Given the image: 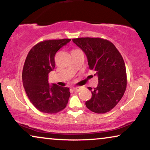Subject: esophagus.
Returning a JSON list of instances; mask_svg holds the SVG:
<instances>
[{"label":"esophagus","instance_id":"obj_1","mask_svg":"<svg viewBox=\"0 0 150 150\" xmlns=\"http://www.w3.org/2000/svg\"><path fill=\"white\" fill-rule=\"evenodd\" d=\"M73 91L74 92H79L80 91V87H74L73 88Z\"/></svg>","mask_w":150,"mask_h":150}]
</instances>
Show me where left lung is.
Segmentation results:
<instances>
[{"label":"left lung","instance_id":"left-lung-1","mask_svg":"<svg viewBox=\"0 0 150 150\" xmlns=\"http://www.w3.org/2000/svg\"><path fill=\"white\" fill-rule=\"evenodd\" d=\"M72 41L85 53L89 69L95 71L98 78L97 87H88L92 97L85 102L86 106L96 113L110 111L120 101L126 89L122 56L112 42L104 39L81 38Z\"/></svg>","mask_w":150,"mask_h":150}]
</instances>
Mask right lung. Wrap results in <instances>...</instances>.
Masks as SVG:
<instances>
[{
	"instance_id": "1",
	"label": "right lung",
	"mask_w": 150,
	"mask_h": 150,
	"mask_svg": "<svg viewBox=\"0 0 150 150\" xmlns=\"http://www.w3.org/2000/svg\"><path fill=\"white\" fill-rule=\"evenodd\" d=\"M70 39L44 40L33 47L26 57L22 70V83L30 102L37 109L49 114L66 107L69 89L56 84L50 85L48 74L55 67L56 52Z\"/></svg>"
}]
</instances>
